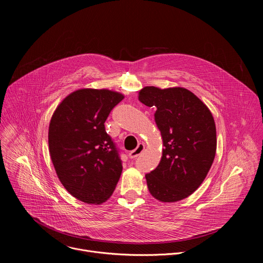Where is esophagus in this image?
<instances>
[{"instance_id": "34e87169", "label": "esophagus", "mask_w": 263, "mask_h": 263, "mask_svg": "<svg viewBox=\"0 0 263 263\" xmlns=\"http://www.w3.org/2000/svg\"><path fill=\"white\" fill-rule=\"evenodd\" d=\"M143 149H144V144L143 143H138V145H137V147L135 149H133V151L129 152V157L131 159L136 158L137 156H139L143 152Z\"/></svg>"}]
</instances>
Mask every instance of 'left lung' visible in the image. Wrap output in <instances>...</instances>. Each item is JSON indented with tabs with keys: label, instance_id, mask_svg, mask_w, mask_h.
Segmentation results:
<instances>
[{
	"label": "left lung",
	"instance_id": "obj_1",
	"mask_svg": "<svg viewBox=\"0 0 263 263\" xmlns=\"http://www.w3.org/2000/svg\"><path fill=\"white\" fill-rule=\"evenodd\" d=\"M138 100L154 107L163 141L158 166L145 175L149 194L164 203L183 200L206 178L216 151V129L208 107L182 87H143Z\"/></svg>",
	"mask_w": 263,
	"mask_h": 263
}]
</instances>
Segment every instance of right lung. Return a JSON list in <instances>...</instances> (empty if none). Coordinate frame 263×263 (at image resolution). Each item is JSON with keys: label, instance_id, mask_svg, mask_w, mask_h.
Returning <instances> with one entry per match:
<instances>
[{"label": "right lung", "instance_id": "add662e5", "mask_svg": "<svg viewBox=\"0 0 263 263\" xmlns=\"http://www.w3.org/2000/svg\"><path fill=\"white\" fill-rule=\"evenodd\" d=\"M124 96L108 89L83 88L56 108L49 127V149L64 189L87 204L107 201L123 165L120 151L104 123Z\"/></svg>", "mask_w": 263, "mask_h": 263}]
</instances>
